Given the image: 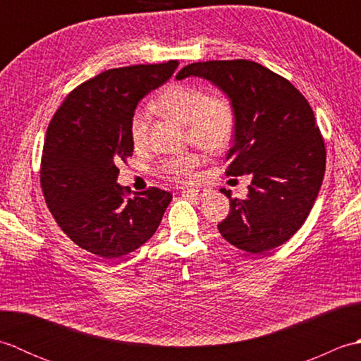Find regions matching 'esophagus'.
<instances>
[{"mask_svg":"<svg viewBox=\"0 0 361 361\" xmlns=\"http://www.w3.org/2000/svg\"><path fill=\"white\" fill-rule=\"evenodd\" d=\"M183 192H185L189 197L197 198V200H202V198L206 195V192H208V190H206V189H186V190H183Z\"/></svg>","mask_w":361,"mask_h":361,"instance_id":"34e87169","label":"esophagus"}]
</instances>
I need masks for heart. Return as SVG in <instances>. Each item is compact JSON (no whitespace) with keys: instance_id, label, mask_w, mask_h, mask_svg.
I'll return each instance as SVG.
<instances>
[{"instance_id":"heart-1","label":"heart","mask_w":361,"mask_h":361,"mask_svg":"<svg viewBox=\"0 0 361 361\" xmlns=\"http://www.w3.org/2000/svg\"><path fill=\"white\" fill-rule=\"evenodd\" d=\"M153 109L186 124L188 141L216 153L231 142L235 128V110L225 94H208L203 87L190 83H172L161 91ZM149 111L140 109L130 121V136L136 149L149 141ZM202 158L194 152L166 159L159 167L161 175L172 181H189L195 176Z\"/></svg>"}]
</instances>
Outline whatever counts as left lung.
<instances>
[{
    "mask_svg": "<svg viewBox=\"0 0 361 361\" xmlns=\"http://www.w3.org/2000/svg\"><path fill=\"white\" fill-rule=\"evenodd\" d=\"M203 78L233 102L235 128L228 176L251 175L248 195L231 198L217 225L234 247L265 252L281 247L307 219L326 171V145L312 106L282 75L251 60H209L183 68L176 79Z\"/></svg>",
    "mask_w": 361,
    "mask_h": 361,
    "instance_id": "obj_1",
    "label": "left lung"
}]
</instances>
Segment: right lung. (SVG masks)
<instances>
[{"mask_svg": "<svg viewBox=\"0 0 361 361\" xmlns=\"http://www.w3.org/2000/svg\"><path fill=\"white\" fill-rule=\"evenodd\" d=\"M176 66L178 60H169L101 73L73 90L49 122L40 166L46 204L62 231L99 257L140 248L172 200L158 188L128 198L116 180L119 161L133 153L130 121L136 105Z\"/></svg>", "mask_w": 361, "mask_h": 361, "instance_id": "1", "label": "right lung"}]
</instances>
